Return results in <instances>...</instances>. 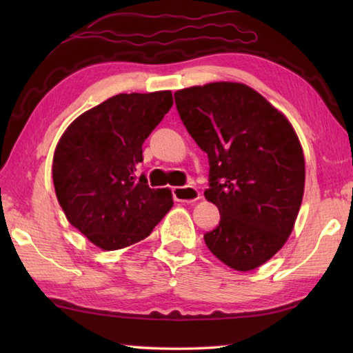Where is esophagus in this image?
<instances>
[{"label":"esophagus","mask_w":353,"mask_h":353,"mask_svg":"<svg viewBox=\"0 0 353 353\" xmlns=\"http://www.w3.org/2000/svg\"><path fill=\"white\" fill-rule=\"evenodd\" d=\"M172 198L177 202H187V204H193V202L201 199V193L196 187H174L172 188Z\"/></svg>","instance_id":"obj_1"}]
</instances>
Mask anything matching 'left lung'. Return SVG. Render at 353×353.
<instances>
[{
    "mask_svg": "<svg viewBox=\"0 0 353 353\" xmlns=\"http://www.w3.org/2000/svg\"><path fill=\"white\" fill-rule=\"evenodd\" d=\"M188 134L210 162L205 199L221 221L204 240L232 270L252 271L288 240L305 188V159L294 128L259 92L240 82L177 90Z\"/></svg>",
    "mask_w": 353,
    "mask_h": 353,
    "instance_id": "left-lung-1",
    "label": "left lung"
}]
</instances>
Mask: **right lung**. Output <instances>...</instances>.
I'll return each instance as SVG.
<instances>
[{
	"instance_id": "right-lung-1",
	"label": "right lung",
	"mask_w": 353,
	"mask_h": 353,
	"mask_svg": "<svg viewBox=\"0 0 353 353\" xmlns=\"http://www.w3.org/2000/svg\"><path fill=\"white\" fill-rule=\"evenodd\" d=\"M172 105L170 90L121 93L65 129L52 159L56 196L70 224L103 250L145 240L171 210L168 188L137 176L143 143Z\"/></svg>"
}]
</instances>
